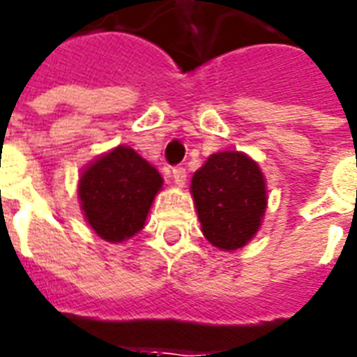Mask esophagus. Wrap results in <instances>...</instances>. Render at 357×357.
I'll list each match as a JSON object with an SVG mask.
<instances>
[{
  "mask_svg": "<svg viewBox=\"0 0 357 357\" xmlns=\"http://www.w3.org/2000/svg\"><path fill=\"white\" fill-rule=\"evenodd\" d=\"M172 178L174 183L178 185V187H185V181H187V170L183 167H176L172 170Z\"/></svg>",
  "mask_w": 357,
  "mask_h": 357,
  "instance_id": "34e87169",
  "label": "esophagus"
}]
</instances>
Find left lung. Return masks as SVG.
Wrapping results in <instances>:
<instances>
[{"mask_svg": "<svg viewBox=\"0 0 357 357\" xmlns=\"http://www.w3.org/2000/svg\"><path fill=\"white\" fill-rule=\"evenodd\" d=\"M190 194L202 233L222 251H236L251 242L268 208L259 163L236 150L208 155L190 179Z\"/></svg>", "mask_w": 357, "mask_h": 357, "instance_id": "1", "label": "left lung"}]
</instances>
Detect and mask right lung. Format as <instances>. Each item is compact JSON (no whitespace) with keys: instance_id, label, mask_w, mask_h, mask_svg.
<instances>
[{"instance_id":"1","label":"right lung","mask_w":357,"mask_h":357,"mask_svg":"<svg viewBox=\"0 0 357 357\" xmlns=\"http://www.w3.org/2000/svg\"><path fill=\"white\" fill-rule=\"evenodd\" d=\"M163 188L158 169L126 144L98 155L78 178V199L88 225L106 242L121 244L144 227Z\"/></svg>"}]
</instances>
